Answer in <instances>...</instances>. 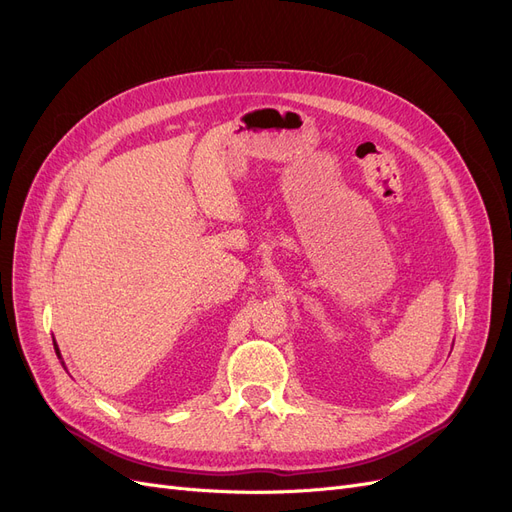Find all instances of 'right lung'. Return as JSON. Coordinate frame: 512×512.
Listing matches in <instances>:
<instances>
[{"label": "right lung", "mask_w": 512, "mask_h": 512, "mask_svg": "<svg viewBox=\"0 0 512 512\" xmlns=\"http://www.w3.org/2000/svg\"><path fill=\"white\" fill-rule=\"evenodd\" d=\"M54 350H56V356H59V358H61V352H59V346H56V344H54Z\"/></svg>", "instance_id": "obj_1"}]
</instances>
